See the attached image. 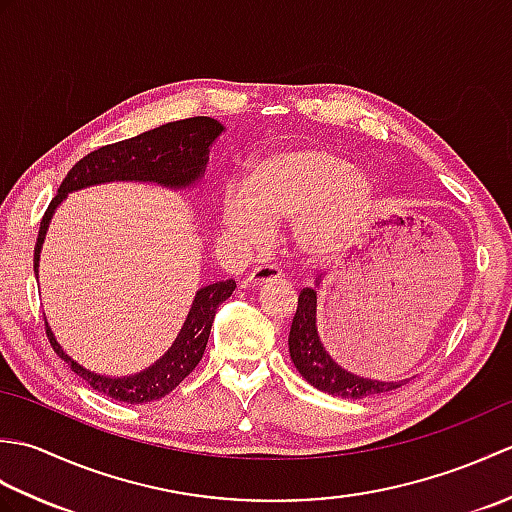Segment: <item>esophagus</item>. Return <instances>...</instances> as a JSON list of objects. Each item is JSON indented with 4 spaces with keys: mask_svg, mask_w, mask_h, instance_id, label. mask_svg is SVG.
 <instances>
[{
    "mask_svg": "<svg viewBox=\"0 0 512 512\" xmlns=\"http://www.w3.org/2000/svg\"><path fill=\"white\" fill-rule=\"evenodd\" d=\"M279 277H281L279 268L264 264V266H255L253 270H250L244 284H246V288H259V286L270 284V281H277Z\"/></svg>",
    "mask_w": 512,
    "mask_h": 512,
    "instance_id": "1",
    "label": "esophagus"
}]
</instances>
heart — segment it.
Returning <instances> with one entry per match:
<instances>
[{
  "label": "heart",
  "mask_w": 512,
  "mask_h": 512,
  "mask_svg": "<svg viewBox=\"0 0 512 512\" xmlns=\"http://www.w3.org/2000/svg\"><path fill=\"white\" fill-rule=\"evenodd\" d=\"M372 198V182L341 151L301 145L250 160L244 193H224L220 220L246 248L266 244L273 226L292 222L303 255L328 257L350 242Z\"/></svg>",
  "instance_id": "obj_1"
}]
</instances>
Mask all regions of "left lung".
Listing matches in <instances>:
<instances>
[{"mask_svg":"<svg viewBox=\"0 0 512 512\" xmlns=\"http://www.w3.org/2000/svg\"><path fill=\"white\" fill-rule=\"evenodd\" d=\"M288 347L292 363L299 369V374L306 378L312 387L325 391V394L358 400L405 385V380H398V383L391 380V383H385V380L356 376L343 369L328 352H325L317 332V290L314 288H303L299 292V303L295 319H292Z\"/></svg>","mask_w":512,"mask_h":512,"instance_id":"obj_1","label":"left lung"}]
</instances>
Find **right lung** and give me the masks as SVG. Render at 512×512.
<instances>
[{"label": "right lung", "mask_w": 512, "mask_h": 512, "mask_svg": "<svg viewBox=\"0 0 512 512\" xmlns=\"http://www.w3.org/2000/svg\"><path fill=\"white\" fill-rule=\"evenodd\" d=\"M224 132L222 123L209 116H193L184 121L160 125L149 132L121 140V143L105 145L83 156L63 178L61 187L48 204V211L41 217L37 244H35V275L39 273V253L46 239L48 224L65 195L103 182H156L167 189H189L204 176L209 162L211 145ZM235 281H217L195 292L193 306L187 314L180 334L167 350L145 372L123 378L101 376L85 369L61 350L46 321V334L52 350L61 361L70 365L76 376H81L94 391L110 396L112 400L127 405H143L158 400L176 389L187 378L195 365L202 361V354L209 343L215 312L228 297L233 295Z\"/></svg>", "instance_id": "right-lung-1"}]
</instances>
